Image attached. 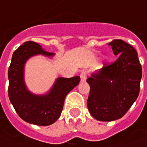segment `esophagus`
I'll list each match as a JSON object with an SVG mask.
<instances>
[{
  "label": "esophagus",
  "instance_id": "esophagus-1",
  "mask_svg": "<svg viewBox=\"0 0 147 147\" xmlns=\"http://www.w3.org/2000/svg\"><path fill=\"white\" fill-rule=\"evenodd\" d=\"M80 80H81L82 82L85 81V80L87 78V73H86V71H82L80 72Z\"/></svg>",
  "mask_w": 147,
  "mask_h": 147
}]
</instances>
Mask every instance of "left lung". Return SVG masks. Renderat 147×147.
<instances>
[{
	"label": "left lung",
	"mask_w": 147,
	"mask_h": 147,
	"mask_svg": "<svg viewBox=\"0 0 147 147\" xmlns=\"http://www.w3.org/2000/svg\"><path fill=\"white\" fill-rule=\"evenodd\" d=\"M109 45L118 58L105 63L96 75L87 79L90 86L87 107L99 121H112L123 117L138 98L142 66L136 49L122 40Z\"/></svg>",
	"instance_id": "obj_1"
}]
</instances>
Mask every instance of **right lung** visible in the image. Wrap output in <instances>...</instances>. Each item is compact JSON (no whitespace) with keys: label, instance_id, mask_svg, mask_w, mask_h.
<instances>
[{"label":"right lung","instance_id":"1","mask_svg":"<svg viewBox=\"0 0 147 147\" xmlns=\"http://www.w3.org/2000/svg\"><path fill=\"white\" fill-rule=\"evenodd\" d=\"M36 54L53 56V53L44 50L33 41H27L13 53L8 70V94L19 117L30 124L47 126L59 118L63 108L64 100L70 91L80 83V76L57 79L49 93L37 96L28 91L23 80V68L26 61Z\"/></svg>","mask_w":147,"mask_h":147}]
</instances>
